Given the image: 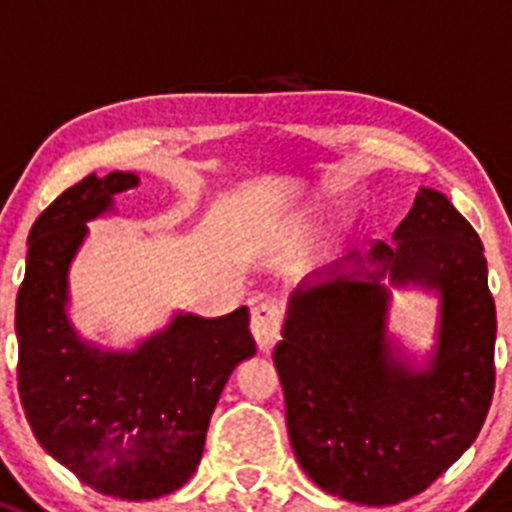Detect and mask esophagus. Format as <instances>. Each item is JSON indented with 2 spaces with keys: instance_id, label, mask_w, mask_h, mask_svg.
<instances>
[{
  "instance_id": "obj_1",
  "label": "esophagus",
  "mask_w": 512,
  "mask_h": 512,
  "mask_svg": "<svg viewBox=\"0 0 512 512\" xmlns=\"http://www.w3.org/2000/svg\"><path fill=\"white\" fill-rule=\"evenodd\" d=\"M250 330L255 335L257 347L262 352H270L282 330V307L272 300H265L252 307Z\"/></svg>"
}]
</instances>
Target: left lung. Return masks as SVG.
Returning a JSON list of instances; mask_svg holds the SVG:
<instances>
[{"mask_svg": "<svg viewBox=\"0 0 512 512\" xmlns=\"http://www.w3.org/2000/svg\"><path fill=\"white\" fill-rule=\"evenodd\" d=\"M395 245L290 295L272 360L297 463L342 500L395 505L423 493L478 438L495 390V300L483 242L443 192L420 187ZM341 264V262H340ZM391 284L441 297L431 365L410 368L387 337Z\"/></svg>", "mask_w": 512, "mask_h": 512, "instance_id": "8db88e82", "label": "left lung"}]
</instances>
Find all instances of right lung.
I'll return each instance as SVG.
<instances>
[{"label": "right lung", "mask_w": 512, "mask_h": 512, "mask_svg": "<svg viewBox=\"0 0 512 512\" xmlns=\"http://www.w3.org/2000/svg\"><path fill=\"white\" fill-rule=\"evenodd\" d=\"M137 182L135 172L87 175L37 217L14 315L19 400L34 438L84 485L119 500L162 498L192 478L227 377L257 350L247 307L177 312L135 350H102L77 335L69 265L87 222Z\"/></svg>", "instance_id": "1"}]
</instances>
